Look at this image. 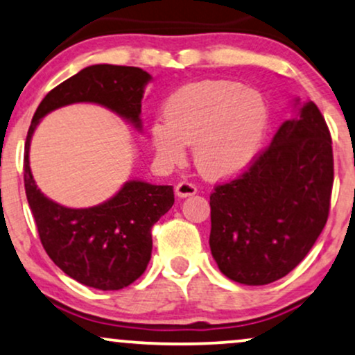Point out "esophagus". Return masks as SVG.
I'll return each instance as SVG.
<instances>
[{
  "instance_id": "34e87169",
  "label": "esophagus",
  "mask_w": 355,
  "mask_h": 355,
  "mask_svg": "<svg viewBox=\"0 0 355 355\" xmlns=\"http://www.w3.org/2000/svg\"><path fill=\"white\" fill-rule=\"evenodd\" d=\"M198 189H196L195 183H191L189 180H183L178 183L177 187H175V193H177L180 198H185V196H190V195H195Z\"/></svg>"
}]
</instances>
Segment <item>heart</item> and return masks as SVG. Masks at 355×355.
<instances>
[{"instance_id": "1", "label": "heart", "mask_w": 355, "mask_h": 355, "mask_svg": "<svg viewBox=\"0 0 355 355\" xmlns=\"http://www.w3.org/2000/svg\"><path fill=\"white\" fill-rule=\"evenodd\" d=\"M270 129V107L254 89L226 79L182 85L164 104V121L153 122L150 140L166 165L185 159L195 144V164L210 178H228L250 166Z\"/></svg>"}]
</instances>
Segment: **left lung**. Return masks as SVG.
<instances>
[{
    "instance_id": "left-lung-1",
    "label": "left lung",
    "mask_w": 355,
    "mask_h": 355,
    "mask_svg": "<svg viewBox=\"0 0 355 355\" xmlns=\"http://www.w3.org/2000/svg\"><path fill=\"white\" fill-rule=\"evenodd\" d=\"M332 183L331 132L307 102L245 172L215 185L210 248L220 271L248 286L291 272L326 225Z\"/></svg>"
}]
</instances>
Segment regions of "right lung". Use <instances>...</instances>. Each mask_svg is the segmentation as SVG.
<instances>
[{"mask_svg": "<svg viewBox=\"0 0 355 355\" xmlns=\"http://www.w3.org/2000/svg\"><path fill=\"white\" fill-rule=\"evenodd\" d=\"M150 74L130 66L96 64L55 85L41 101L24 144V189L40 240L58 268L89 288L115 291L147 270L152 226L172 208L173 187L127 182L109 202L66 208L37 190L29 168V142L51 110L74 102H96L140 127L142 97Z\"/></svg>", "mask_w": 355, "mask_h": 355, "instance_id": "obj_1", "label": "right lung"}]
</instances>
